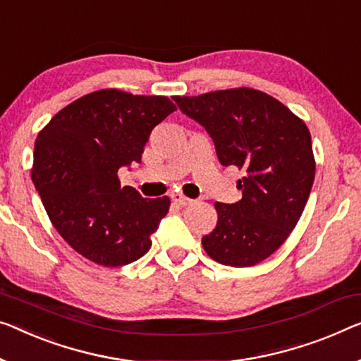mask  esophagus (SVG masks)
Returning a JSON list of instances; mask_svg holds the SVG:
<instances>
[{
	"label": "esophagus",
	"instance_id": "obj_1",
	"mask_svg": "<svg viewBox=\"0 0 361 361\" xmlns=\"http://www.w3.org/2000/svg\"><path fill=\"white\" fill-rule=\"evenodd\" d=\"M171 199H173V201L178 204V206H190V204L192 202V199L183 196V195H180V192H176V195L171 196Z\"/></svg>",
	"mask_w": 361,
	"mask_h": 361
}]
</instances>
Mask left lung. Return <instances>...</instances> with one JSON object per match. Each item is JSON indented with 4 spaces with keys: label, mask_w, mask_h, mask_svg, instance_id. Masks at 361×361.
Instances as JSON below:
<instances>
[{
    "label": "left lung",
    "mask_w": 361,
    "mask_h": 361,
    "mask_svg": "<svg viewBox=\"0 0 361 361\" xmlns=\"http://www.w3.org/2000/svg\"><path fill=\"white\" fill-rule=\"evenodd\" d=\"M212 137L219 162L245 170L241 199L215 202L219 220L202 246L220 264L250 267L288 238L308 202L314 157L308 128L281 102L250 87L173 97Z\"/></svg>",
    "instance_id": "obj_1"
}]
</instances>
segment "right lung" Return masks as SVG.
Wrapping results in <instances>:
<instances>
[{
  "label": "right lung",
  "instance_id": "right-lung-1",
  "mask_svg": "<svg viewBox=\"0 0 361 361\" xmlns=\"http://www.w3.org/2000/svg\"><path fill=\"white\" fill-rule=\"evenodd\" d=\"M175 110L166 97L104 89L64 106L37 136L32 181L43 207L64 241L95 264H129L152 245L170 199L121 188L118 170L141 162L152 129Z\"/></svg>",
  "mask_w": 361,
  "mask_h": 361
}]
</instances>
